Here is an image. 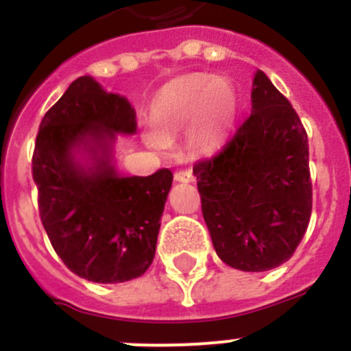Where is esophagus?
Instances as JSON below:
<instances>
[{"label": "esophagus", "mask_w": 351, "mask_h": 351, "mask_svg": "<svg viewBox=\"0 0 351 351\" xmlns=\"http://www.w3.org/2000/svg\"><path fill=\"white\" fill-rule=\"evenodd\" d=\"M173 179H176V181L178 182H191L193 181V172H191V170H178V172L173 173Z\"/></svg>", "instance_id": "obj_1"}]
</instances>
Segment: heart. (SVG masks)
Masks as SVG:
<instances>
[{
	"label": "heart",
	"mask_w": 351,
	"mask_h": 351,
	"mask_svg": "<svg viewBox=\"0 0 351 351\" xmlns=\"http://www.w3.org/2000/svg\"><path fill=\"white\" fill-rule=\"evenodd\" d=\"M237 95L228 80L207 73L179 77L158 93L153 104L154 133L147 142L165 147V141L191 128L190 142L200 151L216 147L234 119Z\"/></svg>",
	"instance_id": "obj_1"
}]
</instances>
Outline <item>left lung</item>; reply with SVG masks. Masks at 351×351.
Segmentation results:
<instances>
[{"mask_svg":"<svg viewBox=\"0 0 351 351\" xmlns=\"http://www.w3.org/2000/svg\"><path fill=\"white\" fill-rule=\"evenodd\" d=\"M193 173L213 246L226 265L262 272L293 255L313 207L308 133L262 70L251 114Z\"/></svg>","mask_w":351,"mask_h":351,"instance_id":"8db88e82","label":"left lung"}]
</instances>
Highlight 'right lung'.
I'll use <instances>...</instances> for the list:
<instances>
[{
    "mask_svg": "<svg viewBox=\"0 0 351 351\" xmlns=\"http://www.w3.org/2000/svg\"><path fill=\"white\" fill-rule=\"evenodd\" d=\"M137 132L126 98L107 93L93 77L70 84L49 108L33 151L40 219L71 272L95 283H125L153 263L172 172L121 178L110 161L116 133ZM92 154L91 166L75 158Z\"/></svg>",
    "mask_w": 351,
    "mask_h": 351,
    "instance_id": "add662e5",
    "label": "right lung"
}]
</instances>
